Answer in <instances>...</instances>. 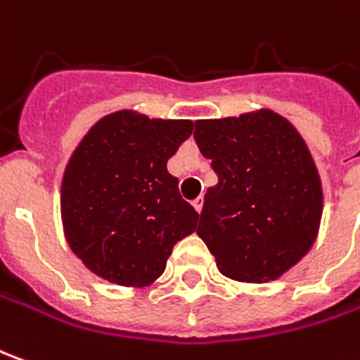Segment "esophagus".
Wrapping results in <instances>:
<instances>
[{
	"label": "esophagus",
	"instance_id": "esophagus-1",
	"mask_svg": "<svg viewBox=\"0 0 360 360\" xmlns=\"http://www.w3.org/2000/svg\"><path fill=\"white\" fill-rule=\"evenodd\" d=\"M193 207L200 212V209H202V197H200V195L197 197V199H193Z\"/></svg>",
	"mask_w": 360,
	"mask_h": 360
}]
</instances>
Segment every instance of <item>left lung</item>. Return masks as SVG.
<instances>
[{"mask_svg": "<svg viewBox=\"0 0 360 360\" xmlns=\"http://www.w3.org/2000/svg\"><path fill=\"white\" fill-rule=\"evenodd\" d=\"M195 141L219 177L197 234L221 274L246 283L282 278L311 250L323 214L321 177L302 134L260 108L197 120Z\"/></svg>", "mask_w": 360, "mask_h": 360, "instance_id": "left-lung-1", "label": "left lung"}]
</instances>
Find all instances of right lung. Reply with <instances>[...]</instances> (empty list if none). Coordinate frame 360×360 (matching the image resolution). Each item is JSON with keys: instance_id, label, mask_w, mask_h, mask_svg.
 I'll return each instance as SVG.
<instances>
[{"instance_id": "right-lung-1", "label": "right lung", "mask_w": 360, "mask_h": 360, "mask_svg": "<svg viewBox=\"0 0 360 360\" xmlns=\"http://www.w3.org/2000/svg\"><path fill=\"white\" fill-rule=\"evenodd\" d=\"M191 120L118 110L100 118L68 158L60 219L70 250L92 274L124 288L151 285L199 212L181 199L167 161Z\"/></svg>"}]
</instances>
